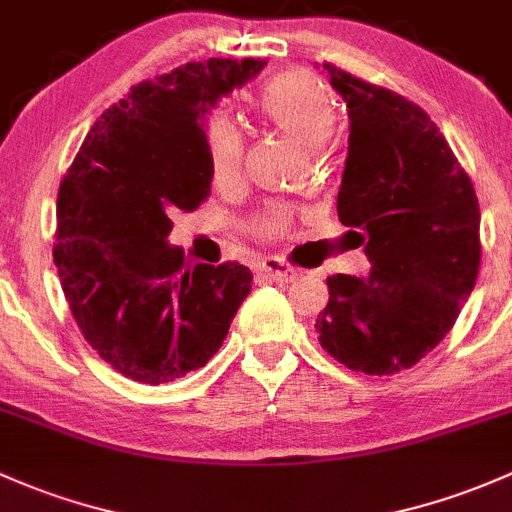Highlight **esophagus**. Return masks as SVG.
I'll list each match as a JSON object with an SVG mask.
<instances>
[{
  "label": "esophagus",
  "mask_w": 512,
  "mask_h": 512,
  "mask_svg": "<svg viewBox=\"0 0 512 512\" xmlns=\"http://www.w3.org/2000/svg\"><path fill=\"white\" fill-rule=\"evenodd\" d=\"M257 272H260L262 277L272 279V282H279V284H289L294 282V279H299L297 267L287 265V262L279 260V257H265V260L257 265Z\"/></svg>",
  "instance_id": "esophagus-1"
}]
</instances>
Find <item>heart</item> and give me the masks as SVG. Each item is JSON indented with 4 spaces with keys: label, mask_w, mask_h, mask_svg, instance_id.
<instances>
[{
    "label": "heart",
    "mask_w": 512,
    "mask_h": 512,
    "mask_svg": "<svg viewBox=\"0 0 512 512\" xmlns=\"http://www.w3.org/2000/svg\"><path fill=\"white\" fill-rule=\"evenodd\" d=\"M257 115L270 122L306 147H319L336 125V102L331 93L311 73L292 71L272 78L260 88L252 100ZM208 166L215 181L233 179L242 166L240 129L223 115L208 117L206 129ZM289 225V211L284 206L265 208L255 218V230L260 235H279Z\"/></svg>",
    "instance_id": "1"
}]
</instances>
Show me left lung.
<instances>
[{
    "label": "left lung",
    "instance_id": "obj_1",
    "mask_svg": "<svg viewBox=\"0 0 512 512\" xmlns=\"http://www.w3.org/2000/svg\"><path fill=\"white\" fill-rule=\"evenodd\" d=\"M324 71L351 120L338 218L365 245L370 274L328 277L314 328L346 368L392 375L437 346L473 292L481 211L422 107L331 63Z\"/></svg>",
    "mask_w": 512,
    "mask_h": 512
}]
</instances>
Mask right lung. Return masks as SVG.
<instances>
[{
	"label": "right lung",
	"instance_id": "add662e5",
	"mask_svg": "<svg viewBox=\"0 0 512 512\" xmlns=\"http://www.w3.org/2000/svg\"><path fill=\"white\" fill-rule=\"evenodd\" d=\"M208 58L134 85L102 112L58 188L53 262L85 341L134 383L203 368L252 289L238 262L188 265L171 213L211 191L206 115L265 68Z\"/></svg>",
	"mask_w": 512,
	"mask_h": 512
}]
</instances>
